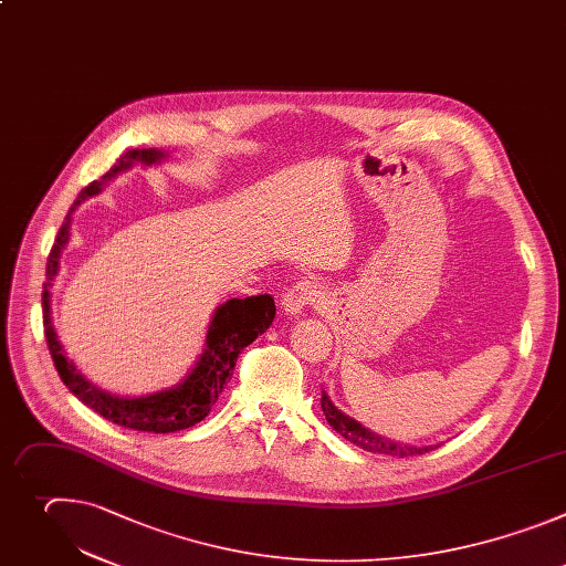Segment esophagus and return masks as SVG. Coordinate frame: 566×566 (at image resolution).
Wrapping results in <instances>:
<instances>
[{"mask_svg":"<svg viewBox=\"0 0 566 566\" xmlns=\"http://www.w3.org/2000/svg\"><path fill=\"white\" fill-rule=\"evenodd\" d=\"M318 296H321V290H318L316 283H312V281H298V283H294V285L283 294L281 307H283L285 314L296 316V314H301L307 305L316 303Z\"/></svg>","mask_w":566,"mask_h":566,"instance_id":"1","label":"esophagus"}]
</instances>
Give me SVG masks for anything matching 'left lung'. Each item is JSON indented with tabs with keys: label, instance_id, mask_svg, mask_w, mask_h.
Listing matches in <instances>:
<instances>
[{
	"label": "left lung",
	"instance_id": "8db88e82",
	"mask_svg": "<svg viewBox=\"0 0 566 566\" xmlns=\"http://www.w3.org/2000/svg\"><path fill=\"white\" fill-rule=\"evenodd\" d=\"M321 408L323 415L327 419V423L342 434L346 441L368 450V453H379V455H392V458H412V455H423L428 450H432V446H410V443H397L384 434H377L373 430H368L366 426H361L357 419L348 417L346 412L338 410L329 395L325 390H321Z\"/></svg>",
	"mask_w": 566,
	"mask_h": 566
}]
</instances>
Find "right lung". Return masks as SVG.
Instances as JSON below:
<instances>
[{
  "label": "right lung",
  "mask_w": 566,
  "mask_h": 566,
  "mask_svg": "<svg viewBox=\"0 0 566 566\" xmlns=\"http://www.w3.org/2000/svg\"><path fill=\"white\" fill-rule=\"evenodd\" d=\"M169 154L163 149H129L120 156V160L113 165L99 180H93L88 187H84L69 209L62 228L57 232V239L53 243V250L46 261V283L42 292V312H44V334L46 346L53 357V364L57 368L60 379L64 386L91 410L102 415L104 419L143 432H176L196 426L202 421L211 406L216 403L222 388L228 386V379L232 377V370L237 366V359L243 348H248L256 336H261L274 321L276 307L274 298L270 294L248 296V298H230L222 305H218L211 314L205 346L200 357L196 359L193 368L187 373V377L165 390L140 395V397H120L111 395L95 384H91L80 368L69 359L64 346L60 344L55 325H53V312H51V287L53 279L60 272V256L62 250L69 245L71 239V222L73 211L80 202H84L91 196L102 193V189L118 178L123 171L132 169L136 163L151 167L167 160Z\"/></svg>",
  "instance_id": "right-lung-1"
}]
</instances>
